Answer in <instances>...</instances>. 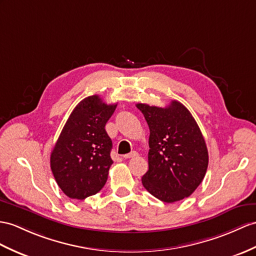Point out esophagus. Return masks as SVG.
Masks as SVG:
<instances>
[{
	"instance_id": "1",
	"label": "esophagus",
	"mask_w": 256,
	"mask_h": 256,
	"mask_svg": "<svg viewBox=\"0 0 256 256\" xmlns=\"http://www.w3.org/2000/svg\"><path fill=\"white\" fill-rule=\"evenodd\" d=\"M136 155H138V153H136V151H132V153H129V154H124V155H122V158H132L136 156Z\"/></svg>"
}]
</instances>
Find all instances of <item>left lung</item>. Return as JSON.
<instances>
[{
    "mask_svg": "<svg viewBox=\"0 0 256 256\" xmlns=\"http://www.w3.org/2000/svg\"><path fill=\"white\" fill-rule=\"evenodd\" d=\"M150 128L148 170L143 186L158 200L172 203L191 196L206 174V143L194 118L184 104L166 108L136 104Z\"/></svg>",
    "mask_w": 256,
    "mask_h": 256,
    "instance_id": "obj_1",
    "label": "left lung"
}]
</instances>
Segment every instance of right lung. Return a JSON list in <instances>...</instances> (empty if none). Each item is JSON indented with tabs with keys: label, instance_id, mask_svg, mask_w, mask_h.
<instances>
[{
	"label": "right lung",
	"instance_id": "obj_1",
	"mask_svg": "<svg viewBox=\"0 0 256 256\" xmlns=\"http://www.w3.org/2000/svg\"><path fill=\"white\" fill-rule=\"evenodd\" d=\"M116 106L91 96L79 102L68 117L51 153L54 178L68 198L84 200L106 182L113 144L105 124Z\"/></svg>",
	"mask_w": 256,
	"mask_h": 256
}]
</instances>
